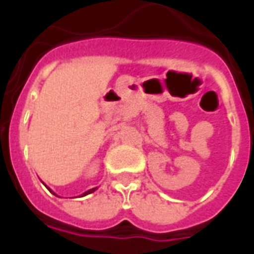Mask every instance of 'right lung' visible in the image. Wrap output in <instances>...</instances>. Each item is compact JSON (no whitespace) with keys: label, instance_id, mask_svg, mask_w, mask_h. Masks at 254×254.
Returning <instances> with one entry per match:
<instances>
[{"label":"right lung","instance_id":"1","mask_svg":"<svg viewBox=\"0 0 254 254\" xmlns=\"http://www.w3.org/2000/svg\"><path fill=\"white\" fill-rule=\"evenodd\" d=\"M95 190H96V188H94V189H89L88 191H85L84 194H81V197H83V196H87V194H89V193H92V191H95Z\"/></svg>","mask_w":254,"mask_h":254}]
</instances>
